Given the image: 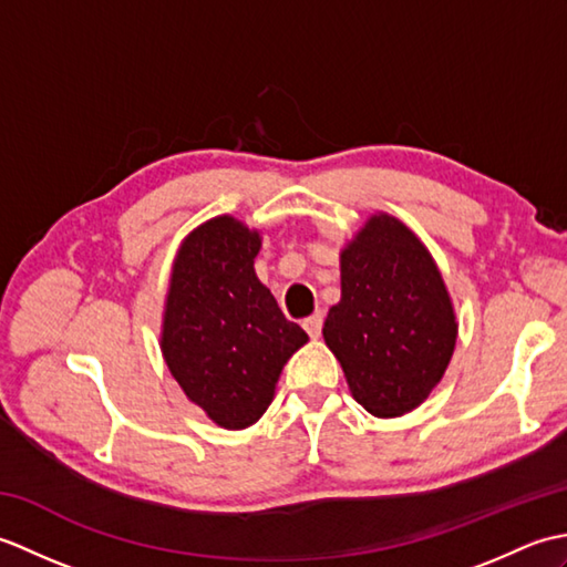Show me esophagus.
Listing matches in <instances>:
<instances>
[{
  "instance_id": "34e87169",
  "label": "esophagus",
  "mask_w": 567,
  "mask_h": 567,
  "mask_svg": "<svg viewBox=\"0 0 567 567\" xmlns=\"http://www.w3.org/2000/svg\"><path fill=\"white\" fill-rule=\"evenodd\" d=\"M302 327H305V331L311 336V339H319V336H321V327H323V315H321V311H317V315L307 317Z\"/></svg>"
}]
</instances>
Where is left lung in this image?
<instances>
[{"instance_id":"obj_1","label":"left lung","mask_w":567,"mask_h":567,"mask_svg":"<svg viewBox=\"0 0 567 567\" xmlns=\"http://www.w3.org/2000/svg\"><path fill=\"white\" fill-rule=\"evenodd\" d=\"M455 339L431 252L400 219L372 214L341 250V302L323 321L353 400L382 419L412 412L441 382Z\"/></svg>"}]
</instances>
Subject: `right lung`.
Segmentation results:
<instances>
[{"label": "right lung", "mask_w": 567, "mask_h": 567, "mask_svg": "<svg viewBox=\"0 0 567 567\" xmlns=\"http://www.w3.org/2000/svg\"><path fill=\"white\" fill-rule=\"evenodd\" d=\"M258 250L260 231L214 216L183 240L165 297L167 370L187 400L228 431L256 424L285 363L309 341L258 280Z\"/></svg>", "instance_id": "add662e5"}]
</instances>
